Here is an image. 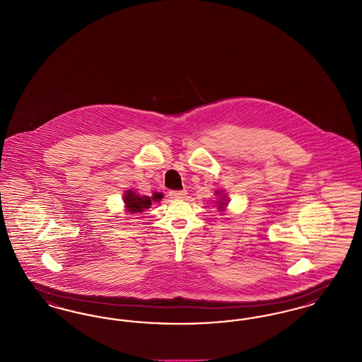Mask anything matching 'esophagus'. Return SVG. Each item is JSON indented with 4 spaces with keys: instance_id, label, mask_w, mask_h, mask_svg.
<instances>
[{
    "instance_id": "obj_1",
    "label": "esophagus",
    "mask_w": 362,
    "mask_h": 362,
    "mask_svg": "<svg viewBox=\"0 0 362 362\" xmlns=\"http://www.w3.org/2000/svg\"><path fill=\"white\" fill-rule=\"evenodd\" d=\"M186 194H187L186 189H179V191H171L170 192V195L173 198H183V197H186Z\"/></svg>"
}]
</instances>
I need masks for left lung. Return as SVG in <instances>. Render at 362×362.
Listing matches in <instances>:
<instances>
[{"mask_svg": "<svg viewBox=\"0 0 362 362\" xmlns=\"http://www.w3.org/2000/svg\"><path fill=\"white\" fill-rule=\"evenodd\" d=\"M218 204H220V207H223L225 205V204H221V202H218Z\"/></svg>", "mask_w": 362, "mask_h": 362, "instance_id": "8db88e82", "label": "left lung"}]
</instances>
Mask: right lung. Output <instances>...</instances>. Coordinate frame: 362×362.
I'll return each instance as SVG.
<instances>
[{
    "label": "right lung",
    "mask_w": 362,
    "mask_h": 362,
    "mask_svg": "<svg viewBox=\"0 0 362 362\" xmlns=\"http://www.w3.org/2000/svg\"><path fill=\"white\" fill-rule=\"evenodd\" d=\"M161 194H155V197L153 198H151V197H146V195H144V197H139L137 195L136 192H133V191H126V194H124V204H126V207H127V210H129V213H139V211H144L145 209H149L151 205H152V199H155V201H158V199H161Z\"/></svg>",
    "instance_id": "1"
}]
</instances>
